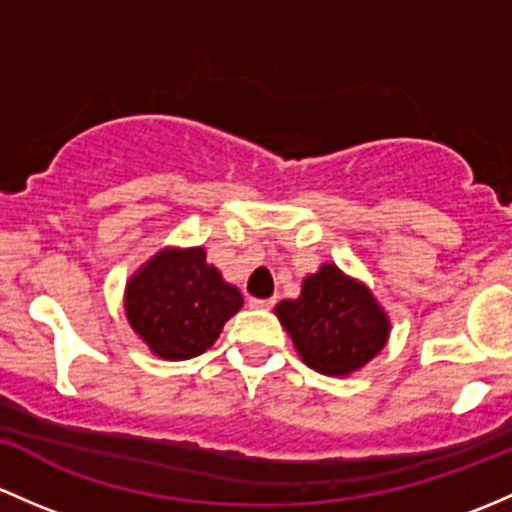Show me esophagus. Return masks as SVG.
<instances>
[{
	"label": "esophagus",
	"instance_id": "1",
	"mask_svg": "<svg viewBox=\"0 0 512 512\" xmlns=\"http://www.w3.org/2000/svg\"><path fill=\"white\" fill-rule=\"evenodd\" d=\"M273 303H276V300H273V298H251L249 300L251 308H256V310H271Z\"/></svg>",
	"mask_w": 512,
	"mask_h": 512
}]
</instances>
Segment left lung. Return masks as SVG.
<instances>
[{
	"instance_id": "left-lung-1",
	"label": "left lung",
	"mask_w": 512,
	"mask_h": 512,
	"mask_svg": "<svg viewBox=\"0 0 512 512\" xmlns=\"http://www.w3.org/2000/svg\"><path fill=\"white\" fill-rule=\"evenodd\" d=\"M276 318L291 335L295 352L310 370L350 377L387 345L392 323L365 281L347 276L335 263L300 283L298 298L281 300Z\"/></svg>"
}]
</instances>
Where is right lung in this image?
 <instances>
[{"label": "right lung", "mask_w": 512, "mask_h": 512, "mask_svg": "<svg viewBox=\"0 0 512 512\" xmlns=\"http://www.w3.org/2000/svg\"><path fill=\"white\" fill-rule=\"evenodd\" d=\"M244 295L207 261L204 246H165L128 278L125 318L160 360H189L217 342Z\"/></svg>", "instance_id": "1"}]
</instances>
